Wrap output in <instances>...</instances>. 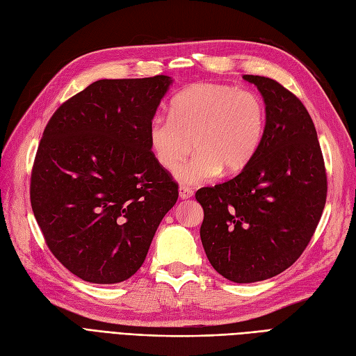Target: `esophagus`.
<instances>
[{
  "instance_id": "34e87169",
  "label": "esophagus",
  "mask_w": 356,
  "mask_h": 356,
  "mask_svg": "<svg viewBox=\"0 0 356 356\" xmlns=\"http://www.w3.org/2000/svg\"><path fill=\"white\" fill-rule=\"evenodd\" d=\"M193 194H194V191L190 187H187V186L179 187V197L181 199H190V197H193Z\"/></svg>"
}]
</instances>
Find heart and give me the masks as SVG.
Here are the masks:
<instances>
[{
    "mask_svg": "<svg viewBox=\"0 0 356 356\" xmlns=\"http://www.w3.org/2000/svg\"><path fill=\"white\" fill-rule=\"evenodd\" d=\"M266 108L261 95L234 85L199 82L178 92L169 116H156L149 141L157 163L174 172L191 149L197 153L178 170L186 184L206 182L220 174H238L259 150Z\"/></svg>",
    "mask_w": 356,
    "mask_h": 356,
    "instance_id": "1",
    "label": "heart"
}]
</instances>
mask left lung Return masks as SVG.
I'll return each instance as SVG.
<instances>
[{"label": "left lung", "mask_w": 356, "mask_h": 356, "mask_svg": "<svg viewBox=\"0 0 356 356\" xmlns=\"http://www.w3.org/2000/svg\"><path fill=\"white\" fill-rule=\"evenodd\" d=\"M243 78L266 104L262 144L237 177L197 190L195 199L211 265L234 283H254L283 273L309 244L325 206L327 174L303 103L275 79Z\"/></svg>", "instance_id": "left-lung-1"}]
</instances>
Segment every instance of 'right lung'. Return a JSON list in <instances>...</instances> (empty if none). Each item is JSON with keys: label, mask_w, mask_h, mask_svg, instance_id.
<instances>
[{"label": "right lung", "mask_w": 356, "mask_h": 356, "mask_svg": "<svg viewBox=\"0 0 356 356\" xmlns=\"http://www.w3.org/2000/svg\"><path fill=\"white\" fill-rule=\"evenodd\" d=\"M170 82L165 75L100 79L61 104L44 129L32 211L56 259L88 283L136 274L177 203L178 184L149 141Z\"/></svg>", "instance_id": "right-lung-1"}]
</instances>
